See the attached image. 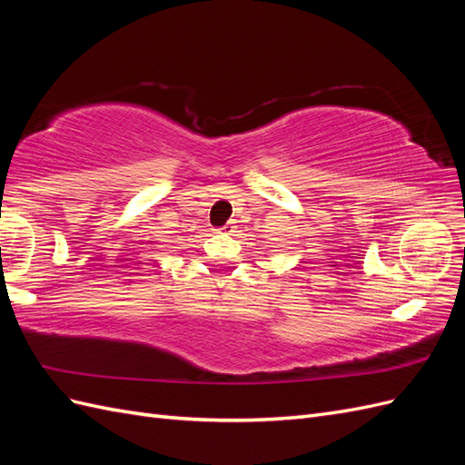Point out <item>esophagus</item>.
<instances>
[{"label": "esophagus", "mask_w": 465, "mask_h": 465, "mask_svg": "<svg viewBox=\"0 0 465 465\" xmlns=\"http://www.w3.org/2000/svg\"><path fill=\"white\" fill-rule=\"evenodd\" d=\"M232 223H227V224H224V227H221V232H224V234H227V232H232Z\"/></svg>", "instance_id": "esophagus-1"}]
</instances>
